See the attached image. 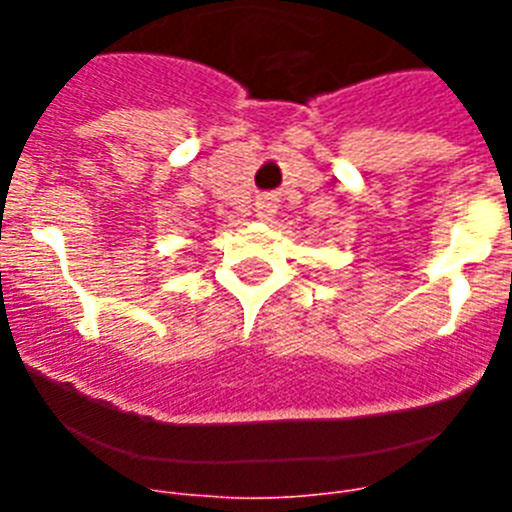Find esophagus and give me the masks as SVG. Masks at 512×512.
<instances>
[{
  "instance_id": "obj_1",
  "label": "esophagus",
  "mask_w": 512,
  "mask_h": 512,
  "mask_svg": "<svg viewBox=\"0 0 512 512\" xmlns=\"http://www.w3.org/2000/svg\"><path fill=\"white\" fill-rule=\"evenodd\" d=\"M274 212H277V202H274V197L264 194V197L256 200V217H259V220H271Z\"/></svg>"
}]
</instances>
